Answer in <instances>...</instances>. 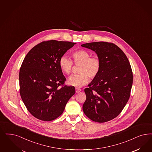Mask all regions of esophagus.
Wrapping results in <instances>:
<instances>
[{
    "mask_svg": "<svg viewBox=\"0 0 152 152\" xmlns=\"http://www.w3.org/2000/svg\"><path fill=\"white\" fill-rule=\"evenodd\" d=\"M81 91V89H79V88H76V93H79Z\"/></svg>",
    "mask_w": 152,
    "mask_h": 152,
    "instance_id": "obj_1",
    "label": "esophagus"
}]
</instances>
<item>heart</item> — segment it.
Returning <instances> with one entry per match:
<instances>
[{
    "mask_svg": "<svg viewBox=\"0 0 152 152\" xmlns=\"http://www.w3.org/2000/svg\"><path fill=\"white\" fill-rule=\"evenodd\" d=\"M73 62L76 65H80L79 74L75 75L68 80V84L76 88H80L89 82V77L95 78L101 69V61L96 57H91L90 53L85 50H79L72 53ZM59 65L63 73L69 75L73 68L72 61L67 56H62L59 61Z\"/></svg>",
    "mask_w": 152,
    "mask_h": 152,
    "instance_id": "b5f03b06",
    "label": "heart"
}]
</instances>
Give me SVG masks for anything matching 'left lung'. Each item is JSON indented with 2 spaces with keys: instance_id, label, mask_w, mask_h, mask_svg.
I'll use <instances>...</instances> for the list:
<instances>
[{
  "instance_id": "1",
  "label": "left lung",
  "mask_w": 152,
  "mask_h": 152,
  "mask_svg": "<svg viewBox=\"0 0 152 152\" xmlns=\"http://www.w3.org/2000/svg\"><path fill=\"white\" fill-rule=\"evenodd\" d=\"M94 51L101 61L98 75L84 90L86 99L84 113L96 122H105L118 115L129 99L133 75L125 54L115 44L107 42L81 45Z\"/></svg>"
}]
</instances>
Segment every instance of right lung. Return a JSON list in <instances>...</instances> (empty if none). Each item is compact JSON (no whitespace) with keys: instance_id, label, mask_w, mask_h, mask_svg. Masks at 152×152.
<instances>
[{"instance_id":"right-lung-1","label":"right lung","mask_w":152,"mask_h":152,"mask_svg":"<svg viewBox=\"0 0 152 152\" xmlns=\"http://www.w3.org/2000/svg\"><path fill=\"white\" fill-rule=\"evenodd\" d=\"M76 42L50 40L37 44L27 53L21 65L20 92L27 110L34 117L50 121L61 115L75 93L59 67L60 58Z\"/></svg>"}]
</instances>
